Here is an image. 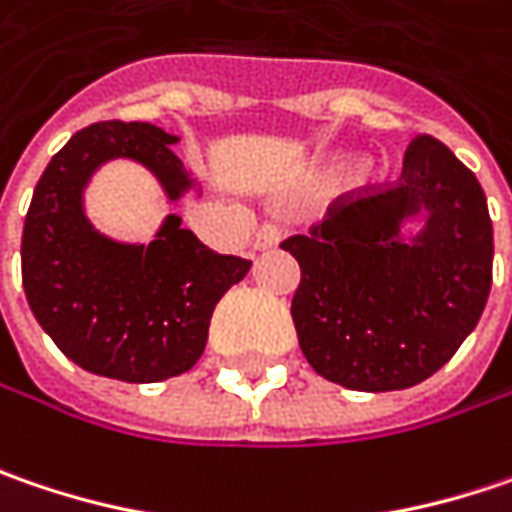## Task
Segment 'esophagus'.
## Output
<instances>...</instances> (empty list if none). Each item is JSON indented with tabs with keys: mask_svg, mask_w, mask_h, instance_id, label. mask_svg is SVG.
Here are the masks:
<instances>
[{
	"mask_svg": "<svg viewBox=\"0 0 512 512\" xmlns=\"http://www.w3.org/2000/svg\"><path fill=\"white\" fill-rule=\"evenodd\" d=\"M279 242H282V227L279 224H262L259 233H256V239H253V247L256 250H270V247H276Z\"/></svg>",
	"mask_w": 512,
	"mask_h": 512,
	"instance_id": "34e87169",
	"label": "esophagus"
}]
</instances>
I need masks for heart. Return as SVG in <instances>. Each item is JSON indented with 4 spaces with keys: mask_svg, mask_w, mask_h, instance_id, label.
Instances as JSON below:
<instances>
[{
    "mask_svg": "<svg viewBox=\"0 0 512 512\" xmlns=\"http://www.w3.org/2000/svg\"><path fill=\"white\" fill-rule=\"evenodd\" d=\"M357 164L351 158H325L317 161L302 172V184L311 190H322V187H337L354 175Z\"/></svg>",
    "mask_w": 512,
    "mask_h": 512,
    "instance_id": "heart-1",
    "label": "heart"
}]
</instances>
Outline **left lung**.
Segmentation results:
<instances>
[{
    "label": "left lung",
    "mask_w": 512,
    "mask_h": 512,
    "mask_svg": "<svg viewBox=\"0 0 512 512\" xmlns=\"http://www.w3.org/2000/svg\"><path fill=\"white\" fill-rule=\"evenodd\" d=\"M427 213L415 243L403 217ZM299 265L291 299L314 371L354 392L432 377L470 337L493 285V221L478 178L432 135L406 146L397 181L337 198L308 236L279 244Z\"/></svg>",
    "instance_id": "left-lung-1"
}]
</instances>
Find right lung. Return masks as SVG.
<instances>
[{"mask_svg": "<svg viewBox=\"0 0 512 512\" xmlns=\"http://www.w3.org/2000/svg\"><path fill=\"white\" fill-rule=\"evenodd\" d=\"M175 141L152 123H91L37 181L22 227V288L42 331L91 374L158 383L190 371L216 302L250 270L198 242L178 216L146 247L112 242L83 216V187L109 158L141 161L178 198L190 178Z\"/></svg>", "mask_w": 512, "mask_h": 512, "instance_id": "add662e5", "label": "right lung"}]
</instances>
